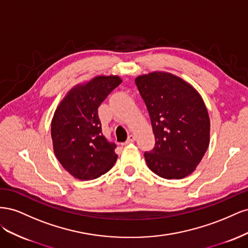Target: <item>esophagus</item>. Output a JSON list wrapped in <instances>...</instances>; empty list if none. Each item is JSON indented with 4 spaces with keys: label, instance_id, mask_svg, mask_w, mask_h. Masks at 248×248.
Wrapping results in <instances>:
<instances>
[{
    "label": "esophagus",
    "instance_id": "34e87169",
    "mask_svg": "<svg viewBox=\"0 0 248 248\" xmlns=\"http://www.w3.org/2000/svg\"><path fill=\"white\" fill-rule=\"evenodd\" d=\"M134 140H136V137L134 136H129L128 138H127V140H126V144H131V142H133Z\"/></svg>",
    "mask_w": 248,
    "mask_h": 248
}]
</instances>
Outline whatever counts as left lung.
I'll list each match as a JSON object with an SVG mask.
<instances>
[{
	"mask_svg": "<svg viewBox=\"0 0 248 248\" xmlns=\"http://www.w3.org/2000/svg\"><path fill=\"white\" fill-rule=\"evenodd\" d=\"M151 120L155 146L144 156L148 168L164 179L190 175L205 155L210 120L200 94L182 78L152 72L136 78Z\"/></svg>",
	"mask_w": 248,
	"mask_h": 248,
	"instance_id": "left-lung-1",
	"label": "left lung"
}]
</instances>
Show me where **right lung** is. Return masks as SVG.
<instances>
[{
  "instance_id": "obj_1",
  "label": "right lung",
  "mask_w": 248,
  "mask_h": 248,
  "mask_svg": "<svg viewBox=\"0 0 248 248\" xmlns=\"http://www.w3.org/2000/svg\"><path fill=\"white\" fill-rule=\"evenodd\" d=\"M121 82L118 77H97L73 88L55 111L51 121L54 152L74 178L84 181L98 178L117 160V145L103 136L98 108Z\"/></svg>"
}]
</instances>
